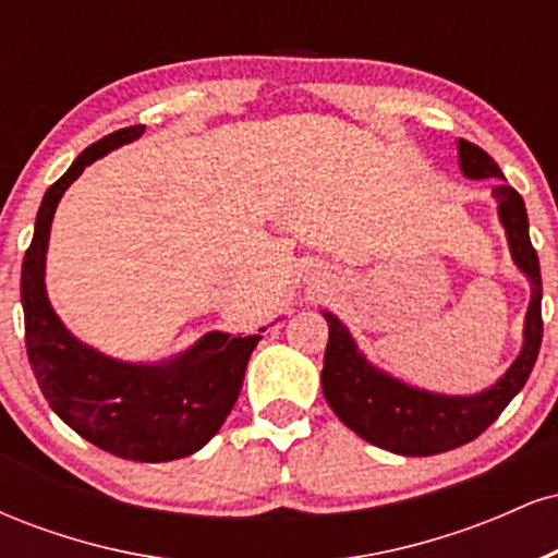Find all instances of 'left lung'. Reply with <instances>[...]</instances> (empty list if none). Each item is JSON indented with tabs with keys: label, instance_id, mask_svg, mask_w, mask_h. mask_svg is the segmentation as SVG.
<instances>
[{
	"label": "left lung",
	"instance_id": "8db88e82",
	"mask_svg": "<svg viewBox=\"0 0 558 558\" xmlns=\"http://www.w3.org/2000/svg\"><path fill=\"white\" fill-rule=\"evenodd\" d=\"M457 149L459 170L464 178L504 181L501 168L480 146L459 138ZM493 198L498 204V220L506 230L511 259L530 280V304L520 354L490 388L472 396H448L409 386L386 369L375 367L341 319L323 310L330 328L323 362L325 401L336 417L367 444L401 457H433L470 444L498 420L533 373L543 338L541 262L530 243V222L522 196L511 185L498 183L493 189Z\"/></svg>",
	"mask_w": 558,
	"mask_h": 558
}]
</instances>
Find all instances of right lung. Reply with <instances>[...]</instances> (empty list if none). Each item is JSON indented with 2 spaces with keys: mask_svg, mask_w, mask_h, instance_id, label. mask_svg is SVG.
Instances as JSON below:
<instances>
[{
  "mask_svg": "<svg viewBox=\"0 0 558 558\" xmlns=\"http://www.w3.org/2000/svg\"><path fill=\"white\" fill-rule=\"evenodd\" d=\"M141 133L144 125H131L96 141L49 185L23 259L21 301L31 369L57 417L101 451L157 464L191 457L215 438L267 328L254 336L209 330L170 360L123 362L83 343L57 317L44 280L57 204L88 165Z\"/></svg>",
  "mask_w": 558,
  "mask_h": 558,
  "instance_id": "add662e5",
  "label": "right lung"
}]
</instances>
